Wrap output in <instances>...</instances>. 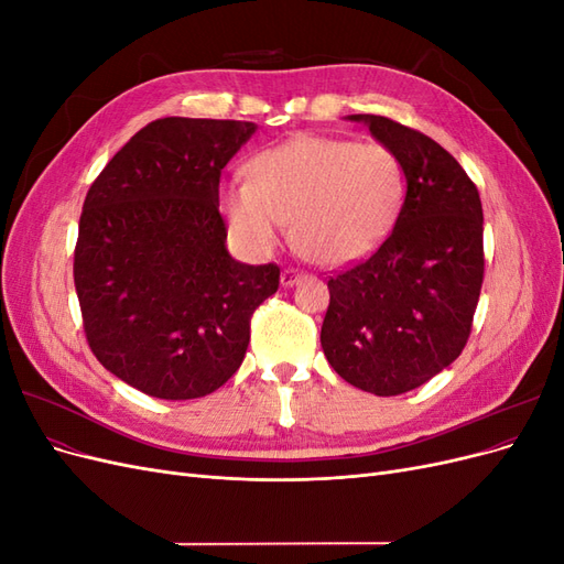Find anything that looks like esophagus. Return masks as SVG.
I'll list each match as a JSON object with an SVG mask.
<instances>
[{
	"mask_svg": "<svg viewBox=\"0 0 564 564\" xmlns=\"http://www.w3.org/2000/svg\"><path fill=\"white\" fill-rule=\"evenodd\" d=\"M301 278H303L301 270H296V268H284L280 282H282V286H294Z\"/></svg>",
	"mask_w": 564,
	"mask_h": 564,
	"instance_id": "1",
	"label": "esophagus"
}]
</instances>
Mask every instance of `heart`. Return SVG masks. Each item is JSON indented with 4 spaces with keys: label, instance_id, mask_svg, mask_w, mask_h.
I'll return each instance as SVG.
<instances>
[{
    "label": "heart",
    "instance_id": "obj_1",
    "mask_svg": "<svg viewBox=\"0 0 564 564\" xmlns=\"http://www.w3.org/2000/svg\"><path fill=\"white\" fill-rule=\"evenodd\" d=\"M249 183L220 191L232 235L253 253H268L292 224L296 249L322 268L367 259L395 226L404 202V169L381 143L334 135H299L263 150Z\"/></svg>",
    "mask_w": 564,
    "mask_h": 564
}]
</instances>
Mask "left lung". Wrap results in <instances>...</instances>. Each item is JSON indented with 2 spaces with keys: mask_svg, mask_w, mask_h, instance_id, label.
Returning <instances> with one entry per match:
<instances>
[{
  "mask_svg": "<svg viewBox=\"0 0 564 564\" xmlns=\"http://www.w3.org/2000/svg\"><path fill=\"white\" fill-rule=\"evenodd\" d=\"M402 162L395 228L369 259L329 278L322 350L340 379L390 398L466 348L485 278L482 202L449 152L381 115H350Z\"/></svg>",
  "mask_w": 564,
  "mask_h": 564,
  "instance_id": "8db88e82",
  "label": "left lung"
}]
</instances>
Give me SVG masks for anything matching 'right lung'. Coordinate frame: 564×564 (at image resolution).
Returning <instances> with one entry per match:
<instances>
[{"instance_id":"1","label":"right lung","mask_w":564,"mask_h":564,"mask_svg":"<svg viewBox=\"0 0 564 564\" xmlns=\"http://www.w3.org/2000/svg\"><path fill=\"white\" fill-rule=\"evenodd\" d=\"M256 131L237 119H155L91 183L75 289L89 348L117 379L160 400H195L240 369L251 315L278 292L275 263L226 249L224 166Z\"/></svg>"}]
</instances>
